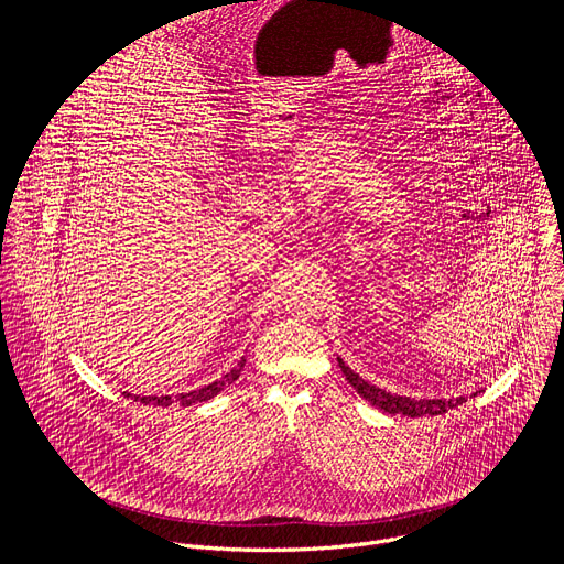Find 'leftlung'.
<instances>
[{"mask_svg":"<svg viewBox=\"0 0 564 564\" xmlns=\"http://www.w3.org/2000/svg\"><path fill=\"white\" fill-rule=\"evenodd\" d=\"M339 368L341 372L346 375V379L350 381V386L364 397L368 399L372 406L390 413V415H409V417H422V415H442L459 404H464V397H453V399H411V397H399V394H392V392H386L383 388H377L368 381H364L355 370H350L344 359H339ZM477 392H473L475 397Z\"/></svg>","mask_w":564,"mask_h":564,"instance_id":"1","label":"left lung"}]
</instances>
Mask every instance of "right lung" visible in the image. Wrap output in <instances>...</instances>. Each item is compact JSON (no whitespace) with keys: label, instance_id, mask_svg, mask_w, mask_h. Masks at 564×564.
<instances>
[{"label":"right lung","instance_id":"add662e5","mask_svg":"<svg viewBox=\"0 0 564 564\" xmlns=\"http://www.w3.org/2000/svg\"><path fill=\"white\" fill-rule=\"evenodd\" d=\"M243 366H246V357H240V361L227 372V375H223L220 379H216V381H212L209 386H203V388H198V390H192V392H181V394H176V397H172V394H163V397H138L135 394V401L140 399L142 404H153V406H172V404H178V406H194V404H200V401H207V399H212V397H216L223 388H227L229 383H234L236 379H238V375H240V370H243ZM129 397V394H127Z\"/></svg>","mask_w":564,"mask_h":564}]
</instances>
